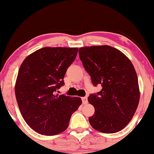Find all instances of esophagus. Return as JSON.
Instances as JSON below:
<instances>
[{
  "label": "esophagus",
  "mask_w": 154,
  "mask_h": 154,
  "mask_svg": "<svg viewBox=\"0 0 154 154\" xmlns=\"http://www.w3.org/2000/svg\"><path fill=\"white\" fill-rule=\"evenodd\" d=\"M82 103H83L84 104H87V103H88V100H87V97H83L82 98Z\"/></svg>",
  "instance_id": "esophagus-1"
}]
</instances>
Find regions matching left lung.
Here are the masks:
<instances>
[{
	"label": "left lung",
	"instance_id": "8db88e82",
	"mask_svg": "<svg viewBox=\"0 0 154 154\" xmlns=\"http://www.w3.org/2000/svg\"><path fill=\"white\" fill-rule=\"evenodd\" d=\"M79 53L93 85L102 86L100 92L88 97L95 108V114L89 117L90 125L103 133H116L131 120L140 101L133 64L121 51L109 45L82 47Z\"/></svg>",
	"mask_w": 154,
	"mask_h": 154
}]
</instances>
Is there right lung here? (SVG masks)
I'll use <instances>...</instances> for the list:
<instances>
[{
	"instance_id": "right-lung-1",
	"label": "right lung",
	"mask_w": 154,
	"mask_h": 154,
	"mask_svg": "<svg viewBox=\"0 0 154 154\" xmlns=\"http://www.w3.org/2000/svg\"><path fill=\"white\" fill-rule=\"evenodd\" d=\"M78 50L45 47L28 56L21 64L14 89L16 99L25 121L37 133L47 136L62 133L82 104L79 97L56 94L64 85L65 72Z\"/></svg>"
}]
</instances>
